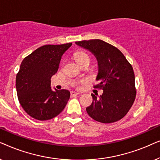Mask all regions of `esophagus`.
<instances>
[{
    "instance_id": "34e87169",
    "label": "esophagus",
    "mask_w": 160,
    "mask_h": 160,
    "mask_svg": "<svg viewBox=\"0 0 160 160\" xmlns=\"http://www.w3.org/2000/svg\"><path fill=\"white\" fill-rule=\"evenodd\" d=\"M80 94V93H78V92H74V91H72L71 92V97H76V96H78Z\"/></svg>"
}]
</instances>
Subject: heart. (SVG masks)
<instances>
[{
    "instance_id": "b5f03b06",
    "label": "heart",
    "mask_w": 160,
    "mask_h": 160,
    "mask_svg": "<svg viewBox=\"0 0 160 160\" xmlns=\"http://www.w3.org/2000/svg\"><path fill=\"white\" fill-rule=\"evenodd\" d=\"M74 58L78 63H80L82 61H83L85 60H89L90 61V57L88 56V54H86V52H77L75 54H74Z\"/></svg>"
}]
</instances>
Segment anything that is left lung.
I'll list each match as a JSON object with an SVG mask.
<instances>
[{
  "mask_svg": "<svg viewBox=\"0 0 160 160\" xmlns=\"http://www.w3.org/2000/svg\"><path fill=\"white\" fill-rule=\"evenodd\" d=\"M77 45L92 52L98 62L96 80L103 93L99 98L91 93L93 102L86 108L95 121L113 123L123 118L133 105L136 97L135 74L132 65L116 47L100 39L76 42Z\"/></svg>",
  "mask_w": 160,
  "mask_h": 160,
  "instance_id": "1",
  "label": "left lung"
}]
</instances>
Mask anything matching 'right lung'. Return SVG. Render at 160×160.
I'll return each mask as SVG.
<instances>
[{"mask_svg":"<svg viewBox=\"0 0 160 160\" xmlns=\"http://www.w3.org/2000/svg\"><path fill=\"white\" fill-rule=\"evenodd\" d=\"M72 43L42 46L23 59L16 77L20 104L32 118L46 121L64 109L70 97L66 89L52 91L51 78L58 69L61 57Z\"/></svg>","mask_w":160,"mask_h":160,"instance_id":"right-lung-1","label":"right lung"}]
</instances>
